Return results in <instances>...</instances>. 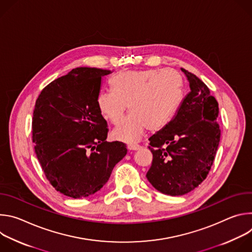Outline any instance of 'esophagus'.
I'll return each instance as SVG.
<instances>
[{
  "label": "esophagus",
  "mask_w": 252,
  "mask_h": 252,
  "mask_svg": "<svg viewBox=\"0 0 252 252\" xmlns=\"http://www.w3.org/2000/svg\"><path fill=\"white\" fill-rule=\"evenodd\" d=\"M127 149L129 151H138V150H140V146L135 145V143H131V145L127 146Z\"/></svg>",
  "instance_id": "34e87169"
}]
</instances>
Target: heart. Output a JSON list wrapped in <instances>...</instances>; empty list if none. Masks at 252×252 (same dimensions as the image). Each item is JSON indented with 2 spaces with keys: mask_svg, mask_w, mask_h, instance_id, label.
<instances>
[{
  "mask_svg": "<svg viewBox=\"0 0 252 252\" xmlns=\"http://www.w3.org/2000/svg\"><path fill=\"white\" fill-rule=\"evenodd\" d=\"M112 93H100L96 105L100 116L112 124L130 115L113 130L114 138L132 143L149 128L156 131L173 117L184 96L183 78L172 68L126 70L110 82Z\"/></svg>",
  "mask_w": 252,
  "mask_h": 252,
  "instance_id": "heart-1",
  "label": "heart"
}]
</instances>
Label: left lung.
<instances>
[{"instance_id":"left-lung-1","label":"left lung","mask_w":252,"mask_h":252,"mask_svg":"<svg viewBox=\"0 0 252 252\" xmlns=\"http://www.w3.org/2000/svg\"><path fill=\"white\" fill-rule=\"evenodd\" d=\"M190 92L169 123L150 137L153 163L148 181L171 196L189 193L206 178L220 140L219 103L195 75L182 68Z\"/></svg>"}]
</instances>
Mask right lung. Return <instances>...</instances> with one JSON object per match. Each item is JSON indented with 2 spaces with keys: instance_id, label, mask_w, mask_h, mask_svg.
<instances>
[{
  "instance_id": "obj_1",
  "label": "right lung",
  "mask_w": 252,
  "mask_h": 252,
  "mask_svg": "<svg viewBox=\"0 0 252 252\" xmlns=\"http://www.w3.org/2000/svg\"><path fill=\"white\" fill-rule=\"evenodd\" d=\"M109 69L81 66L49 84L35 101L34 153L50 184L61 193L88 197L98 191L127 150L107 142L96 97Z\"/></svg>"
}]
</instances>
